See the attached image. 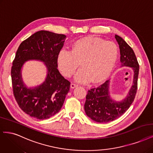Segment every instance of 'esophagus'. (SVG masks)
I'll return each mask as SVG.
<instances>
[{
  "mask_svg": "<svg viewBox=\"0 0 153 153\" xmlns=\"http://www.w3.org/2000/svg\"><path fill=\"white\" fill-rule=\"evenodd\" d=\"M70 87H71V88H75V87H78V85H76V84H75V83H71V85H70Z\"/></svg>",
  "mask_w": 153,
  "mask_h": 153,
  "instance_id": "34e87169",
  "label": "esophagus"
}]
</instances>
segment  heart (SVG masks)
Wrapping results in <instances>:
<instances>
[{"instance_id": "obj_1", "label": "heart", "mask_w": 153, "mask_h": 153, "mask_svg": "<svg viewBox=\"0 0 153 153\" xmlns=\"http://www.w3.org/2000/svg\"><path fill=\"white\" fill-rule=\"evenodd\" d=\"M118 56V47L112 41L98 37H86L75 42L71 51L62 49L57 56V64L63 75L70 77L78 66L75 76L80 83H99L112 71Z\"/></svg>"}]
</instances>
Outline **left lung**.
I'll return each instance as SVG.
<instances>
[{
  "mask_svg": "<svg viewBox=\"0 0 153 153\" xmlns=\"http://www.w3.org/2000/svg\"><path fill=\"white\" fill-rule=\"evenodd\" d=\"M119 45L121 67H130L134 71L133 82L128 94L120 101H116L110 96L108 80L97 88L88 91L84 109L86 114L98 123H108L121 117L133 102L137 90L139 66L133 49L121 37L115 35Z\"/></svg>",
  "mask_w": 153,
  "mask_h": 153,
  "instance_id": "obj_1",
  "label": "left lung"
}]
</instances>
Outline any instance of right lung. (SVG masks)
Instances as JSON below:
<instances>
[{
    "instance_id": "right-lung-1",
    "label": "right lung",
    "mask_w": 153,
    "mask_h": 153,
    "mask_svg": "<svg viewBox=\"0 0 153 153\" xmlns=\"http://www.w3.org/2000/svg\"><path fill=\"white\" fill-rule=\"evenodd\" d=\"M66 35L46 30L35 33L20 44L11 68L14 96L19 108L30 117L45 120L61 110L70 82L57 70V56ZM44 62L47 70L45 80L39 86L28 88L22 80L21 71L26 61Z\"/></svg>"
}]
</instances>
